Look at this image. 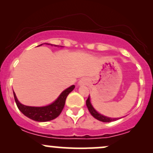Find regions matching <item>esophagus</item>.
<instances>
[{
    "label": "esophagus",
    "instance_id": "34e87169",
    "mask_svg": "<svg viewBox=\"0 0 153 153\" xmlns=\"http://www.w3.org/2000/svg\"><path fill=\"white\" fill-rule=\"evenodd\" d=\"M84 82H85V80H84V79H81V80L79 81V85H82V84H84Z\"/></svg>",
    "mask_w": 153,
    "mask_h": 153
}]
</instances>
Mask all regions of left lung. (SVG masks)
<instances>
[{
    "instance_id": "1",
    "label": "left lung",
    "mask_w": 153,
    "mask_h": 153,
    "mask_svg": "<svg viewBox=\"0 0 153 153\" xmlns=\"http://www.w3.org/2000/svg\"><path fill=\"white\" fill-rule=\"evenodd\" d=\"M86 106L88 107V109L89 112L91 113V114L96 118L98 120L101 121V122H113V121H116L117 119H118L117 118H110V117H105V116L101 115V114H99V112L96 111V110L94 109V108L93 107L92 105H91V101H90V96H88V99L86 100Z\"/></svg>"
}]
</instances>
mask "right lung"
<instances>
[{
  "instance_id": "right-lung-1",
  "label": "right lung",
  "mask_w": 153,
  "mask_h": 153,
  "mask_svg": "<svg viewBox=\"0 0 153 153\" xmlns=\"http://www.w3.org/2000/svg\"><path fill=\"white\" fill-rule=\"evenodd\" d=\"M46 45H50V44H46ZM74 88L75 85H71V87L68 88L64 91H62V94L59 95V97L53 103L48 106L42 107L29 106L23 105L18 101L14 92H13V96H14L17 107L23 114L25 115L28 118L36 121V122H44L52 120V119L57 118L60 114L63 108H64L67 96Z\"/></svg>"
}]
</instances>
